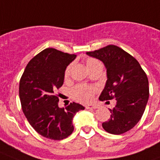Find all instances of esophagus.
Segmentation results:
<instances>
[{
	"mask_svg": "<svg viewBox=\"0 0 160 160\" xmlns=\"http://www.w3.org/2000/svg\"><path fill=\"white\" fill-rule=\"evenodd\" d=\"M85 108H86L87 109H97L98 108V106L96 104H88L87 105Z\"/></svg>",
	"mask_w": 160,
	"mask_h": 160,
	"instance_id": "34e87169",
	"label": "esophagus"
}]
</instances>
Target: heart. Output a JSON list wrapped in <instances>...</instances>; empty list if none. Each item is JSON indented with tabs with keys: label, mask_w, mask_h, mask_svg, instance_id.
<instances>
[{
	"label": "heart",
	"mask_w": 160,
	"mask_h": 160,
	"mask_svg": "<svg viewBox=\"0 0 160 160\" xmlns=\"http://www.w3.org/2000/svg\"><path fill=\"white\" fill-rule=\"evenodd\" d=\"M98 64H99V62L95 58H88L86 59V65L88 70H91L94 66H96ZM70 71H71V65H68L64 71V77L66 78H68L69 75H70ZM96 92H97V88H95V87L79 84L72 89L71 94L72 97L73 98V99H75L78 102H88L92 101L94 93Z\"/></svg>",
	"instance_id": "heart-1"
}]
</instances>
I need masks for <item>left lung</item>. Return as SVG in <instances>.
Returning a JSON list of instances; mask_svg holds the SVG:
<instances>
[{
  "instance_id": "left-lung-1",
  "label": "left lung",
  "mask_w": 160,
  "mask_h": 160,
  "mask_svg": "<svg viewBox=\"0 0 160 160\" xmlns=\"http://www.w3.org/2000/svg\"><path fill=\"white\" fill-rule=\"evenodd\" d=\"M87 54L102 61L107 69L108 80L99 99L107 102L116 99L115 107L109 109L110 118L102 122V128L112 134L126 133L138 123L145 110L149 95L147 75L133 56L117 46L108 45Z\"/></svg>"
}]
</instances>
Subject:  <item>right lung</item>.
<instances>
[{
  "instance_id": "right-lung-1",
  "label": "right lung",
  "mask_w": 160,
  "mask_h": 160,
  "mask_svg": "<svg viewBox=\"0 0 160 160\" xmlns=\"http://www.w3.org/2000/svg\"><path fill=\"white\" fill-rule=\"evenodd\" d=\"M76 57L55 48H46L28 62L20 80L22 111L31 126L49 139L61 140L72 134L74 115L84 109L74 102L59 108L56 94V90L62 86L65 69Z\"/></svg>"
}]
</instances>
